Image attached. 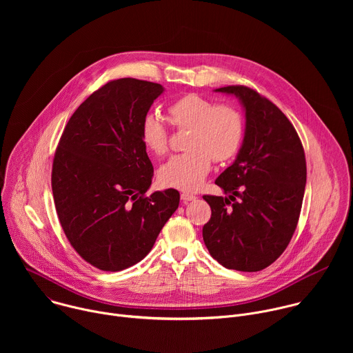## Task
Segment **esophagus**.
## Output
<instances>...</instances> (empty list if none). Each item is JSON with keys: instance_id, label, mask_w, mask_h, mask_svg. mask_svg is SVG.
<instances>
[{"instance_id": "esophagus-1", "label": "esophagus", "mask_w": 353, "mask_h": 353, "mask_svg": "<svg viewBox=\"0 0 353 353\" xmlns=\"http://www.w3.org/2000/svg\"><path fill=\"white\" fill-rule=\"evenodd\" d=\"M180 198H181L183 203H187V201H192V199H195V195H194V194H190V192H181Z\"/></svg>"}]
</instances>
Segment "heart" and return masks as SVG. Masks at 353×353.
<instances>
[{
	"mask_svg": "<svg viewBox=\"0 0 353 353\" xmlns=\"http://www.w3.org/2000/svg\"><path fill=\"white\" fill-rule=\"evenodd\" d=\"M169 121L177 130H188L187 152L170 158L158 173L165 187L195 191L204 183L212 159L218 163L232 159L241 146L244 120L230 103H214L211 99L188 93L169 105ZM141 141L150 155L163 157L169 149V134L162 121L149 114L141 124Z\"/></svg>",
	"mask_w": 353,
	"mask_h": 353,
	"instance_id": "1",
	"label": "heart"
}]
</instances>
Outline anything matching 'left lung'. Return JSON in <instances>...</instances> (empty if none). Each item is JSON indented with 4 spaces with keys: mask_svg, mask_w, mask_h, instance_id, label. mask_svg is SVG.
<instances>
[{
    "mask_svg": "<svg viewBox=\"0 0 353 353\" xmlns=\"http://www.w3.org/2000/svg\"><path fill=\"white\" fill-rule=\"evenodd\" d=\"M216 92L234 94L245 112L237 158L215 181L228 196L204 195L211 219L203 228L210 254L225 268L256 272L288 247L306 187V158L288 117L257 90L233 85Z\"/></svg>",
    "mask_w": 353,
    "mask_h": 353,
    "instance_id": "8db88e82",
    "label": "left lung"
}]
</instances>
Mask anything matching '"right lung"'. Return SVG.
I'll return each instance as SVG.
<instances>
[{
    "instance_id": "right-lung-1",
    "label": "right lung",
    "mask_w": 353,
    "mask_h": 353,
    "mask_svg": "<svg viewBox=\"0 0 353 353\" xmlns=\"http://www.w3.org/2000/svg\"><path fill=\"white\" fill-rule=\"evenodd\" d=\"M163 90L134 78L108 82L75 110L56 149L59 221L77 253L102 271H121L146 257L179 207L177 190L145 195L154 166L141 124Z\"/></svg>"
}]
</instances>
